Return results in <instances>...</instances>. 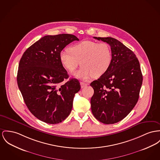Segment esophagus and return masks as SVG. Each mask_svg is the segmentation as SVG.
<instances>
[{"label": "esophagus", "instance_id": "esophagus-1", "mask_svg": "<svg viewBox=\"0 0 160 160\" xmlns=\"http://www.w3.org/2000/svg\"><path fill=\"white\" fill-rule=\"evenodd\" d=\"M81 88H84V87H86L87 85V84H86V83H84V82H81Z\"/></svg>", "mask_w": 160, "mask_h": 160}]
</instances>
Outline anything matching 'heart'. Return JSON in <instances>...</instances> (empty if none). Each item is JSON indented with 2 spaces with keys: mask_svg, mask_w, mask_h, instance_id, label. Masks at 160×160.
Here are the masks:
<instances>
[{
  "mask_svg": "<svg viewBox=\"0 0 160 160\" xmlns=\"http://www.w3.org/2000/svg\"><path fill=\"white\" fill-rule=\"evenodd\" d=\"M59 59L70 72H74L81 63L82 67L74 75L85 81L93 76L99 78L106 73L112 63V53L106 43L84 41L72 45L69 50H62Z\"/></svg>",
  "mask_w": 160,
  "mask_h": 160,
  "instance_id": "obj_1",
  "label": "heart"
}]
</instances>
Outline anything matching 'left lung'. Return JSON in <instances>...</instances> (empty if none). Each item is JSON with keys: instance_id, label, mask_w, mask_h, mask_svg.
<instances>
[{"instance_id": "1", "label": "left lung", "mask_w": 160, "mask_h": 160, "mask_svg": "<svg viewBox=\"0 0 160 160\" xmlns=\"http://www.w3.org/2000/svg\"><path fill=\"white\" fill-rule=\"evenodd\" d=\"M94 38L110 45L112 61L106 73L90 84L94 90L92 112L101 122L115 124L137 103L142 75L136 55L123 43L110 37Z\"/></svg>"}]
</instances>
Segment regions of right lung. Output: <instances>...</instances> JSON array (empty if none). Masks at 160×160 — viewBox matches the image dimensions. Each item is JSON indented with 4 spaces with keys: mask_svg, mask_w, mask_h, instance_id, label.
<instances>
[{
    "mask_svg": "<svg viewBox=\"0 0 160 160\" xmlns=\"http://www.w3.org/2000/svg\"><path fill=\"white\" fill-rule=\"evenodd\" d=\"M79 39L73 34L47 35L33 43L20 60L17 81L26 106L32 115L48 124H58L70 115L75 93L81 89L77 79L68 78L59 53Z\"/></svg>",
    "mask_w": 160,
    "mask_h": 160,
    "instance_id": "add662e5",
    "label": "right lung"
}]
</instances>
